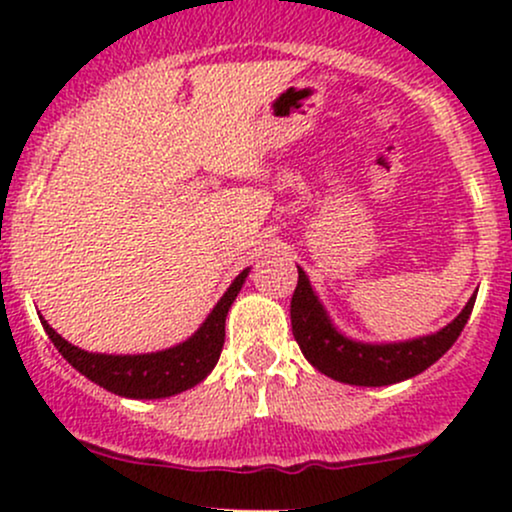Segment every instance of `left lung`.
Here are the masks:
<instances>
[{"label": "left lung", "mask_w": 512, "mask_h": 512, "mask_svg": "<svg viewBox=\"0 0 512 512\" xmlns=\"http://www.w3.org/2000/svg\"><path fill=\"white\" fill-rule=\"evenodd\" d=\"M474 301L477 293L469 298L462 313L436 334L395 344H363L344 337L332 325L308 276L298 267V286L291 298V327L303 356L327 378L363 387L395 385L424 373L457 342L472 315Z\"/></svg>", "instance_id": "left-lung-1"}]
</instances>
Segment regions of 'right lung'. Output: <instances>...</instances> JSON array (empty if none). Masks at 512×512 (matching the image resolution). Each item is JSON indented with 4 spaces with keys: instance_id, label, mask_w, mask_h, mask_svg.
<instances>
[{
    "instance_id": "obj_1",
    "label": "right lung",
    "mask_w": 512,
    "mask_h": 512,
    "mask_svg": "<svg viewBox=\"0 0 512 512\" xmlns=\"http://www.w3.org/2000/svg\"><path fill=\"white\" fill-rule=\"evenodd\" d=\"M250 269H243L228 291L223 293L221 301L214 305L202 327L192 334L190 339L170 349L154 351V354H137V356H113V354H91V351L79 349L62 339L48 320L40 317L50 342L57 346V351L67 358L72 366L86 375L91 383L105 387L108 392H115L120 397L132 399H161L173 397L178 392L190 390L214 370L219 361L223 339H226V315L236 296L243 289L245 276Z\"/></svg>"
}]
</instances>
